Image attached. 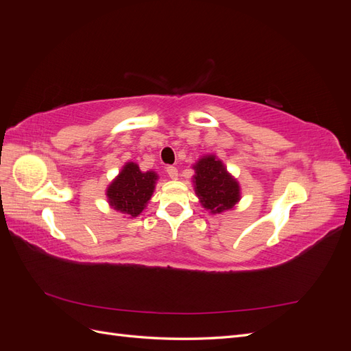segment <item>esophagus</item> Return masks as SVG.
<instances>
[{
  "instance_id": "obj_1",
  "label": "esophagus",
  "mask_w": 351,
  "mask_h": 351,
  "mask_svg": "<svg viewBox=\"0 0 351 351\" xmlns=\"http://www.w3.org/2000/svg\"><path fill=\"white\" fill-rule=\"evenodd\" d=\"M167 174H168V177L169 178H177V176H178V171H177V168L174 167V165H168L167 167Z\"/></svg>"
}]
</instances>
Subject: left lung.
I'll return each instance as SVG.
<instances>
[{"label":"left lung","instance_id":"left-lung-1","mask_svg":"<svg viewBox=\"0 0 351 351\" xmlns=\"http://www.w3.org/2000/svg\"><path fill=\"white\" fill-rule=\"evenodd\" d=\"M195 190L202 205L212 214H219L234 206L240 199V187L221 161L205 156L195 165Z\"/></svg>","mask_w":351,"mask_h":351}]
</instances>
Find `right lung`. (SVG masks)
Returning a JSON list of instances; mask_svg holds the SVG:
<instances>
[{
	"label": "right lung",
	"instance_id": "right-lung-1",
	"mask_svg": "<svg viewBox=\"0 0 351 351\" xmlns=\"http://www.w3.org/2000/svg\"><path fill=\"white\" fill-rule=\"evenodd\" d=\"M158 176L154 171L142 173L134 162L125 164L107 190L110 205L130 217H137L151 199Z\"/></svg>",
	"mask_w": 351,
	"mask_h": 351
}]
</instances>
